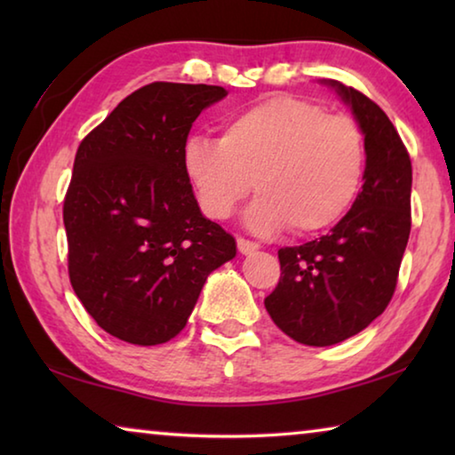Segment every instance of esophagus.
<instances>
[{
	"instance_id": "obj_1",
	"label": "esophagus",
	"mask_w": 455,
	"mask_h": 455,
	"mask_svg": "<svg viewBox=\"0 0 455 455\" xmlns=\"http://www.w3.org/2000/svg\"><path fill=\"white\" fill-rule=\"evenodd\" d=\"M236 246H238V251L243 252V255H251V252H255L259 249L257 243H252V241H249V238H244V236H238L236 238Z\"/></svg>"
}]
</instances>
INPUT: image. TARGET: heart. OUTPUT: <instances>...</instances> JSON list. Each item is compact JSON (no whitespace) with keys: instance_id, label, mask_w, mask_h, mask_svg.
I'll list each match as a JSON object with an SVG mask.
<instances>
[{"instance_id":"heart-1","label":"heart","mask_w":455,"mask_h":455,"mask_svg":"<svg viewBox=\"0 0 455 455\" xmlns=\"http://www.w3.org/2000/svg\"><path fill=\"white\" fill-rule=\"evenodd\" d=\"M367 142L349 114L279 94L236 112L220 138L190 136L182 168L211 219H228L255 188L246 214L257 233L309 235L351 209L365 179Z\"/></svg>"}]
</instances>
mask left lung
<instances>
[{"label": "left lung", "mask_w": 455, "mask_h": 455, "mask_svg": "<svg viewBox=\"0 0 455 455\" xmlns=\"http://www.w3.org/2000/svg\"><path fill=\"white\" fill-rule=\"evenodd\" d=\"M329 84L363 128V190L327 235L279 249L281 279L265 299L275 325L313 347L357 335L385 311L411 230V160L395 126L359 90Z\"/></svg>", "instance_id": "8db88e82"}]
</instances>
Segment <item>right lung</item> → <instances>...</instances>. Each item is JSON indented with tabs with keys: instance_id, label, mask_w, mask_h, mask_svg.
Here are the masks:
<instances>
[{
	"instance_id": "right-lung-1",
	"label": "right lung",
	"mask_w": 455,
	"mask_h": 455,
	"mask_svg": "<svg viewBox=\"0 0 455 455\" xmlns=\"http://www.w3.org/2000/svg\"><path fill=\"white\" fill-rule=\"evenodd\" d=\"M228 94L206 84L152 82L84 138L64 198L68 273L106 333L171 341L203 284L236 255L233 235L203 217L182 168L192 122Z\"/></svg>"
}]
</instances>
